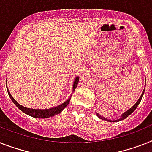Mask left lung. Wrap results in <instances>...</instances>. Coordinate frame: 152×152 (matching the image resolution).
<instances>
[{"label":"left lung","mask_w":152,"mask_h":152,"mask_svg":"<svg viewBox=\"0 0 152 152\" xmlns=\"http://www.w3.org/2000/svg\"><path fill=\"white\" fill-rule=\"evenodd\" d=\"M144 94H145V90H143V92H142V94H141V96H140V98H139V99H138V100H137V101L136 102V104H135L134 105L133 107H132L130 108V109L128 110H127V111H126V112H124V113L123 114H122L121 117L120 119L115 120V121H111V120H108V119H107V118H105V117H102V116L99 115V114H98L97 113H96V115H97V117H99V118H100V119H102V120H104V121H107L117 122V121H122V120H124L126 118V117H128V116L130 115V114H131V113H133V112L135 110V109H136V108L137 107V106L139 105V104H140V102H141V99H142V96H143Z\"/></svg>","instance_id":"8db88e82"}]
</instances>
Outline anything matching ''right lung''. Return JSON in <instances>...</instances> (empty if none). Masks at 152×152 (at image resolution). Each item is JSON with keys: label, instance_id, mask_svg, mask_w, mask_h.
Instances as JSON below:
<instances>
[{"label": "right lung", "instance_id": "right-lung-1", "mask_svg": "<svg viewBox=\"0 0 152 152\" xmlns=\"http://www.w3.org/2000/svg\"><path fill=\"white\" fill-rule=\"evenodd\" d=\"M79 76H76V78H75V80H74L73 83V86H72V90H74L77 86V84L79 83ZM7 93H8V95L11 98V100H12L14 104L15 105L17 106L18 107L19 109L21 110V111L24 112L25 113L28 114V115L31 116V117H36V118H48V117H53V116L56 115L58 113H60L62 111V110L64 109L66 107V106L68 105L70 101V99L71 97H69L68 100L65 101L63 104H60V105L57 106L56 107L53 108H50V109H45V110H40V109H31V108H27L25 107H23V106L20 105V104L18 103L16 100H15L13 98V96H11V94H10V92H9L8 89H7Z\"/></svg>", "mask_w": 152, "mask_h": 152}]
</instances>
